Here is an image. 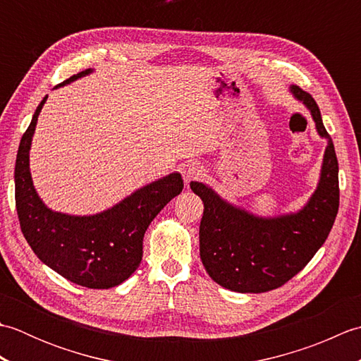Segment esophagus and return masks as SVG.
I'll return each mask as SVG.
<instances>
[{
	"mask_svg": "<svg viewBox=\"0 0 361 361\" xmlns=\"http://www.w3.org/2000/svg\"><path fill=\"white\" fill-rule=\"evenodd\" d=\"M181 173H183V180H185L186 186H189L192 181H197V180L202 178L203 171H202V167L198 166V164L189 163L186 166H183Z\"/></svg>",
	"mask_w": 361,
	"mask_h": 361,
	"instance_id": "obj_1",
	"label": "esophagus"
}]
</instances>
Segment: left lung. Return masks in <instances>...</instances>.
Masks as SVG:
<instances>
[{"instance_id":"left-lung-1","label":"left lung","mask_w":361,"mask_h":361,"mask_svg":"<svg viewBox=\"0 0 361 361\" xmlns=\"http://www.w3.org/2000/svg\"><path fill=\"white\" fill-rule=\"evenodd\" d=\"M291 93L310 110L318 133L327 140L318 188L301 211L273 219L256 217L221 200L203 183H190L204 203L202 262L212 281L239 293H264L288 282L326 242L338 214V159L332 137L312 94L296 85Z\"/></svg>"}]
</instances>
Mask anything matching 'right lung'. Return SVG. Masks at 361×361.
Wrapping results in <instances>:
<instances>
[{"label": "right lung", "instance_id": "obj_1", "mask_svg": "<svg viewBox=\"0 0 361 361\" xmlns=\"http://www.w3.org/2000/svg\"><path fill=\"white\" fill-rule=\"evenodd\" d=\"M91 70L80 71L59 87ZM43 97L20 141L15 163V206L21 233L43 264L87 288H111L128 279L141 264L142 239L158 212L183 190L180 173H171L137 189L111 209L75 217L46 208L29 172V149Z\"/></svg>", "mask_w": 361, "mask_h": 361}]
</instances>
